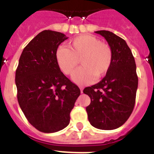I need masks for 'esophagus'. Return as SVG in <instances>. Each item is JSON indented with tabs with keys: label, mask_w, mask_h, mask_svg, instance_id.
Wrapping results in <instances>:
<instances>
[{
	"label": "esophagus",
	"mask_w": 154,
	"mask_h": 154,
	"mask_svg": "<svg viewBox=\"0 0 154 154\" xmlns=\"http://www.w3.org/2000/svg\"><path fill=\"white\" fill-rule=\"evenodd\" d=\"M80 87V92L83 93V90H84V87H81V86H80V87Z\"/></svg>",
	"instance_id": "34e87169"
}]
</instances>
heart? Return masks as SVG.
I'll list each match as a JSON object with an SVG mask.
<instances>
[{"instance_id": "b5f03b06", "label": "heart", "mask_w": 154, "mask_h": 154, "mask_svg": "<svg viewBox=\"0 0 154 154\" xmlns=\"http://www.w3.org/2000/svg\"><path fill=\"white\" fill-rule=\"evenodd\" d=\"M56 61L63 74H71L79 63L81 67L73 74V80L79 84H89L101 77L110 70L113 51L108 44L90 34L76 37L69 42V48L59 46L55 53Z\"/></svg>"}]
</instances>
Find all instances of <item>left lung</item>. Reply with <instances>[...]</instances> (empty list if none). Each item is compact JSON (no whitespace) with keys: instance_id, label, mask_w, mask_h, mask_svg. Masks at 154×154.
<instances>
[{"instance_id":"obj_1","label":"left lung","mask_w":154,"mask_h":154,"mask_svg":"<svg viewBox=\"0 0 154 154\" xmlns=\"http://www.w3.org/2000/svg\"><path fill=\"white\" fill-rule=\"evenodd\" d=\"M107 41L113 60L106 76L97 84L84 88L91 98L87 106L88 120L100 130H114L128 120L134 110L138 77L131 49L121 37L108 30L95 31Z\"/></svg>"}]
</instances>
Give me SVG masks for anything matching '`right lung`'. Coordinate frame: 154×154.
Instances as JSON below:
<instances>
[{
    "label": "right lung",
    "instance_id": "add662e5",
    "mask_svg": "<svg viewBox=\"0 0 154 154\" xmlns=\"http://www.w3.org/2000/svg\"><path fill=\"white\" fill-rule=\"evenodd\" d=\"M67 39L62 33L41 31L24 48L16 70L20 109L29 123L43 133L57 132L68 125L80 94L56 61L57 49Z\"/></svg>",
    "mask_w": 154,
    "mask_h": 154
}]
</instances>
